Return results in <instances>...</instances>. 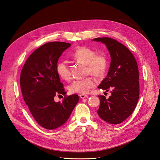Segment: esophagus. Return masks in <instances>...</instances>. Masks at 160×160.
Listing matches in <instances>:
<instances>
[{"instance_id":"obj_1","label":"esophagus","mask_w":160,"mask_h":160,"mask_svg":"<svg viewBox=\"0 0 160 160\" xmlns=\"http://www.w3.org/2000/svg\"><path fill=\"white\" fill-rule=\"evenodd\" d=\"M79 96H80V98H82V99H84V98H88V96H87V95H84V94H80V95Z\"/></svg>"}]
</instances>
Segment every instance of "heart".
<instances>
[{
  "label": "heart",
  "mask_w": 160,
  "mask_h": 160,
  "mask_svg": "<svg viewBox=\"0 0 160 160\" xmlns=\"http://www.w3.org/2000/svg\"><path fill=\"white\" fill-rule=\"evenodd\" d=\"M72 57L81 62L86 64V74H92L97 76H103L107 70L108 61L104 54L96 55V51L88 47H79L72 53ZM57 72L65 81H70L71 73L68 62L62 60L57 66ZM98 84V80L93 76H89L82 79L72 82L68 86V90L71 93H87Z\"/></svg>",
  "instance_id": "obj_1"
}]
</instances>
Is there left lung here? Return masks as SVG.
Masks as SVG:
<instances>
[{"mask_svg": "<svg viewBox=\"0 0 160 160\" xmlns=\"http://www.w3.org/2000/svg\"><path fill=\"white\" fill-rule=\"evenodd\" d=\"M104 43L110 53L111 64L106 78L98 86L111 91L106 99L99 96L100 105L97 111L103 121L117 125L131 115L139 98V72L137 61L129 49L119 41L109 38L93 39Z\"/></svg>", "mask_w": 160, "mask_h": 160, "instance_id": "1", "label": "left lung"}]
</instances>
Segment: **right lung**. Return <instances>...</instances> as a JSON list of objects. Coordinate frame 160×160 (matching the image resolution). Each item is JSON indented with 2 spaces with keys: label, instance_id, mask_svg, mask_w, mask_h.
I'll return each instance as SVG.
<instances>
[{
  "label": "right lung",
  "instance_id": "add662e5",
  "mask_svg": "<svg viewBox=\"0 0 160 160\" xmlns=\"http://www.w3.org/2000/svg\"><path fill=\"white\" fill-rule=\"evenodd\" d=\"M71 45L65 42L47 43L28 58L20 74V88L24 102L40 126L55 129L67 122L78 102L76 94L67 96L57 72L59 57ZM64 95L62 102L55 95Z\"/></svg>",
  "mask_w": 160,
  "mask_h": 160
}]
</instances>
